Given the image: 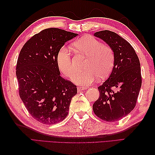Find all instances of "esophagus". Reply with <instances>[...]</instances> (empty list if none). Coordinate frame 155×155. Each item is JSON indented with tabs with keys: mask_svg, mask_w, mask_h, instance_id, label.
<instances>
[{
	"mask_svg": "<svg viewBox=\"0 0 155 155\" xmlns=\"http://www.w3.org/2000/svg\"><path fill=\"white\" fill-rule=\"evenodd\" d=\"M86 88H87V87H78L77 89H78V92H81L82 91L85 90V89H86Z\"/></svg>",
	"mask_w": 155,
	"mask_h": 155,
	"instance_id": "obj_1",
	"label": "esophagus"
}]
</instances>
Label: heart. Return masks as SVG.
Segmentation results:
<instances>
[{
  "label": "heart",
  "instance_id": "heart-1",
  "mask_svg": "<svg viewBox=\"0 0 155 155\" xmlns=\"http://www.w3.org/2000/svg\"><path fill=\"white\" fill-rule=\"evenodd\" d=\"M72 47L88 58L85 64L86 71L78 72L72 77V81L79 85L87 86L97 79L104 78L110 73L114 61V51L110 46L104 45L92 36H85L75 41ZM57 65L64 76L71 77L75 68L69 48L62 47L57 53Z\"/></svg>",
  "mask_w": 155,
  "mask_h": 155
}]
</instances>
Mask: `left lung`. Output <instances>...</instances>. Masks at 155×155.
<instances>
[{"label": "left lung", "mask_w": 155, "mask_h": 155, "mask_svg": "<svg viewBox=\"0 0 155 155\" xmlns=\"http://www.w3.org/2000/svg\"><path fill=\"white\" fill-rule=\"evenodd\" d=\"M94 36L113 48L114 61L108 79L98 87L100 96L93 109L101 119L115 122L136 106L142 83L140 61L129 42L115 32L105 30L95 32Z\"/></svg>", "instance_id": "obj_1"}]
</instances>
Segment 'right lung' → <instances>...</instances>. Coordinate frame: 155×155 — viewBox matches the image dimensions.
I'll use <instances>...</instances> for the list:
<instances>
[{
  "label": "right lung",
  "instance_id": "right-lung-1",
  "mask_svg": "<svg viewBox=\"0 0 155 155\" xmlns=\"http://www.w3.org/2000/svg\"><path fill=\"white\" fill-rule=\"evenodd\" d=\"M78 35L57 28L41 31L23 46L16 74L19 96L28 113L45 124L63 120L77 88L60 76L57 53L67 41Z\"/></svg>",
  "mask_w": 155,
  "mask_h": 155
}]
</instances>
